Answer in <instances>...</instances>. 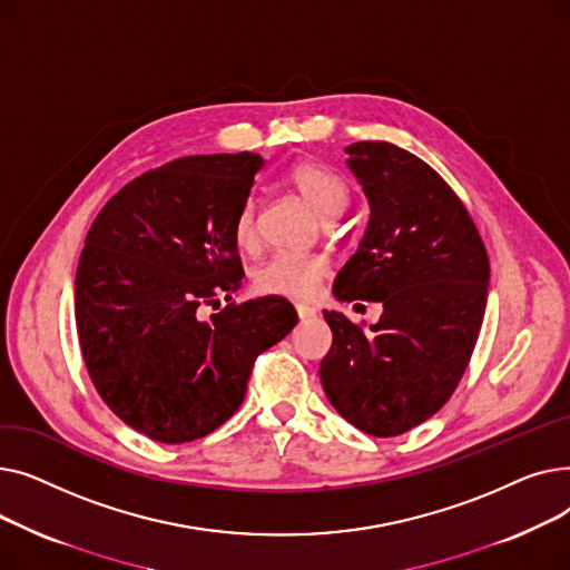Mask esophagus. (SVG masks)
Listing matches in <instances>:
<instances>
[{"instance_id":"1","label":"esophagus","mask_w":570,"mask_h":570,"mask_svg":"<svg viewBox=\"0 0 570 570\" xmlns=\"http://www.w3.org/2000/svg\"><path fill=\"white\" fill-rule=\"evenodd\" d=\"M295 314H297V318H312V316H316V309L312 307V305H305V303H297L295 305Z\"/></svg>"}]
</instances>
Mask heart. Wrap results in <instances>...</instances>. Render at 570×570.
I'll return each mask as SVG.
<instances>
[{"label":"heart","instance_id":"obj_1","mask_svg":"<svg viewBox=\"0 0 570 570\" xmlns=\"http://www.w3.org/2000/svg\"><path fill=\"white\" fill-rule=\"evenodd\" d=\"M288 183L323 219L340 217L351 200V191L344 179L318 161L295 164L288 170ZM233 239L245 252L256 247L258 226L254 198H247L243 207L237 209L233 222ZM327 269H331V265H327L323 256L277 252L254 269V286L258 293L265 295L305 301V297L316 293L318 284L327 275Z\"/></svg>","mask_w":570,"mask_h":570}]
</instances>
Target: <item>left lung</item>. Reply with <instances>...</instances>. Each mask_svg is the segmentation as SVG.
<instances>
[{"instance_id":"obj_1","label":"left lung","mask_w":570,"mask_h":570,"mask_svg":"<svg viewBox=\"0 0 570 570\" xmlns=\"http://www.w3.org/2000/svg\"><path fill=\"white\" fill-rule=\"evenodd\" d=\"M344 153L370 222L333 293L340 303H381L383 314L363 331L340 312H323L333 346L318 374L344 421L372 436H397L458 387L481 333L490 261L466 207L423 159L383 140Z\"/></svg>"}]
</instances>
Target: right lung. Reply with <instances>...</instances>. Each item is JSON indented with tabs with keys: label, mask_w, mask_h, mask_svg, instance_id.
<instances>
[{
	"label": "right lung",
	"mask_w": 570,
	"mask_h": 570,
	"mask_svg": "<svg viewBox=\"0 0 570 570\" xmlns=\"http://www.w3.org/2000/svg\"><path fill=\"white\" fill-rule=\"evenodd\" d=\"M263 157L198 155L119 189L85 237L76 325L85 365L108 409L159 443L215 432L239 409L256 357L297 323L265 295L203 318L243 282L233 239Z\"/></svg>",
	"instance_id": "right-lung-1"
}]
</instances>
